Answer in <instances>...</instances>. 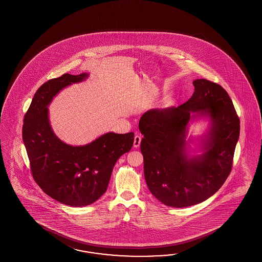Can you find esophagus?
<instances>
[{
    "instance_id": "1",
    "label": "esophagus",
    "mask_w": 262,
    "mask_h": 262,
    "mask_svg": "<svg viewBox=\"0 0 262 262\" xmlns=\"http://www.w3.org/2000/svg\"><path fill=\"white\" fill-rule=\"evenodd\" d=\"M140 141H141V137L139 135H136L135 138H134V147L139 148Z\"/></svg>"
}]
</instances>
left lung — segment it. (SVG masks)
Wrapping results in <instances>:
<instances>
[{
  "label": "left lung",
  "instance_id": "1",
  "mask_svg": "<svg viewBox=\"0 0 262 262\" xmlns=\"http://www.w3.org/2000/svg\"><path fill=\"white\" fill-rule=\"evenodd\" d=\"M193 84L195 92L183 105L150 110L139 120L146 184L158 201L175 208L201 203L220 189L239 139V116L226 90L204 78ZM192 112L210 116L213 125L207 151L188 159L185 130Z\"/></svg>",
  "mask_w": 262,
  "mask_h": 262
}]
</instances>
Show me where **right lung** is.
Returning <instances> with one entry per match:
<instances>
[{
  "mask_svg": "<svg viewBox=\"0 0 262 262\" xmlns=\"http://www.w3.org/2000/svg\"><path fill=\"white\" fill-rule=\"evenodd\" d=\"M87 74H63L45 82L24 115L23 142L35 183L47 195L69 206L83 207L106 191L119 157L131 150L134 133H106L85 146H70L56 137L48 107L62 88L82 81Z\"/></svg>",
  "mask_w": 262,
  "mask_h": 262,
  "instance_id": "obj_1",
  "label": "right lung"
}]
</instances>
